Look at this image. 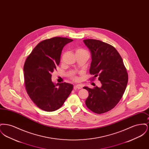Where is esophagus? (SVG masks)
Instances as JSON below:
<instances>
[{
	"instance_id": "obj_1",
	"label": "esophagus",
	"mask_w": 149,
	"mask_h": 149,
	"mask_svg": "<svg viewBox=\"0 0 149 149\" xmlns=\"http://www.w3.org/2000/svg\"><path fill=\"white\" fill-rule=\"evenodd\" d=\"M82 88V85H80V84H77V85H75L74 86V89H81Z\"/></svg>"
}]
</instances>
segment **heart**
Segmentation results:
<instances>
[{
    "instance_id": "1",
    "label": "heart",
    "mask_w": 149,
    "mask_h": 149,
    "mask_svg": "<svg viewBox=\"0 0 149 149\" xmlns=\"http://www.w3.org/2000/svg\"><path fill=\"white\" fill-rule=\"evenodd\" d=\"M83 51H85L84 50H83V49H78L77 50H76V53L77 52H83ZM71 77L72 78V79H74V80H78V78L74 75V74H71Z\"/></svg>"
}]
</instances>
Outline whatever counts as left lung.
Instances as JSON below:
<instances>
[{
    "instance_id": "obj_1",
    "label": "left lung",
    "mask_w": 149,
    "mask_h": 149,
    "mask_svg": "<svg viewBox=\"0 0 149 149\" xmlns=\"http://www.w3.org/2000/svg\"><path fill=\"white\" fill-rule=\"evenodd\" d=\"M91 51L89 72L93 79L98 77L101 87L83 88L89 92L86 107L96 113L107 112L116 106L122 97L128 82V74L120 54L113 46L101 41L83 40Z\"/></svg>"
}]
</instances>
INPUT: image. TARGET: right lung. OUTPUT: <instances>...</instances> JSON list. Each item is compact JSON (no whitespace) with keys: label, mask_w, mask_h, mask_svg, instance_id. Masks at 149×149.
I'll return each instance as SVG.
<instances>
[{"label":"right lung","mask_w":149,"mask_h":149,"mask_svg":"<svg viewBox=\"0 0 149 149\" xmlns=\"http://www.w3.org/2000/svg\"><path fill=\"white\" fill-rule=\"evenodd\" d=\"M73 40L56 37L39 43L29 56L23 67L26 89L37 106L47 112L55 111L63 105L73 85L55 84L51 73L59 65L63 49Z\"/></svg>","instance_id":"right-lung-1"}]
</instances>
